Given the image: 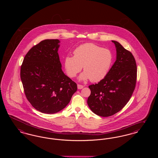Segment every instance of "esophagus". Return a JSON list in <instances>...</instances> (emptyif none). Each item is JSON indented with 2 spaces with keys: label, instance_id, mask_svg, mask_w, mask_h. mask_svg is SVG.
<instances>
[{
  "label": "esophagus",
  "instance_id": "1",
  "mask_svg": "<svg viewBox=\"0 0 158 158\" xmlns=\"http://www.w3.org/2000/svg\"><path fill=\"white\" fill-rule=\"evenodd\" d=\"M83 88V86L82 85H80V84H77V89H81Z\"/></svg>",
  "mask_w": 158,
  "mask_h": 158
}]
</instances>
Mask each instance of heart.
I'll return each instance as SVG.
<instances>
[{"instance_id":"b5f03b06","label":"heart","mask_w":158,"mask_h":158,"mask_svg":"<svg viewBox=\"0 0 158 158\" xmlns=\"http://www.w3.org/2000/svg\"><path fill=\"white\" fill-rule=\"evenodd\" d=\"M74 56H68L64 61L68 76L74 77L82 69L80 80L90 79L93 82L102 80L108 74L113 63L111 52L93 43H85L76 47Z\"/></svg>"}]
</instances>
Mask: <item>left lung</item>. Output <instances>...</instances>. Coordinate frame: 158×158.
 Masks as SVG:
<instances>
[{
  "instance_id": "obj_1",
  "label": "left lung",
  "mask_w": 158,
  "mask_h": 158,
  "mask_svg": "<svg viewBox=\"0 0 158 158\" xmlns=\"http://www.w3.org/2000/svg\"><path fill=\"white\" fill-rule=\"evenodd\" d=\"M112 42L117 51L115 63L102 80L89 86L88 105L93 113L101 117L113 115L124 107L134 92L137 80L133 55L118 42Z\"/></svg>"
}]
</instances>
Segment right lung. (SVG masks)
<instances>
[{
  "instance_id": "add662e5",
  "label": "right lung",
  "mask_w": 158,
  "mask_h": 158,
  "mask_svg": "<svg viewBox=\"0 0 158 158\" xmlns=\"http://www.w3.org/2000/svg\"><path fill=\"white\" fill-rule=\"evenodd\" d=\"M59 40L41 41L25 55L21 79L25 96L32 106L45 114L64 109L77 90V84L61 70Z\"/></svg>"
}]
</instances>
